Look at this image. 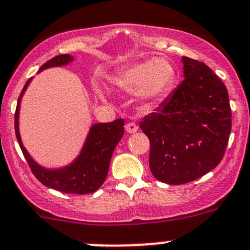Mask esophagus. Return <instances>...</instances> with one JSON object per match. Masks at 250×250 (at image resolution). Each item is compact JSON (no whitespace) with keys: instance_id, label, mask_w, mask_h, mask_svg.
Instances as JSON below:
<instances>
[{"instance_id":"obj_1","label":"esophagus","mask_w":250,"mask_h":250,"mask_svg":"<svg viewBox=\"0 0 250 250\" xmlns=\"http://www.w3.org/2000/svg\"><path fill=\"white\" fill-rule=\"evenodd\" d=\"M125 130H127L128 133H136L137 130H138V125L133 122L127 123V125H125Z\"/></svg>"}]
</instances>
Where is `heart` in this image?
Returning <instances> with one entry per match:
<instances>
[{
	"instance_id": "b5f03b06",
	"label": "heart",
	"mask_w": 250,
	"mask_h": 250,
	"mask_svg": "<svg viewBox=\"0 0 250 250\" xmlns=\"http://www.w3.org/2000/svg\"><path fill=\"white\" fill-rule=\"evenodd\" d=\"M175 80L174 67L164 58H153L127 67L112 78L116 88L136 92L142 101H156L167 94Z\"/></svg>"
}]
</instances>
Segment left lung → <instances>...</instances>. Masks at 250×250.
<instances>
[{
  "instance_id": "obj_1",
  "label": "left lung",
  "mask_w": 250,
  "mask_h": 250,
  "mask_svg": "<svg viewBox=\"0 0 250 250\" xmlns=\"http://www.w3.org/2000/svg\"><path fill=\"white\" fill-rule=\"evenodd\" d=\"M182 63L181 84L139 123L150 142V172L173 186L214 169L223 159L231 129L224 83L203 62L182 57Z\"/></svg>"
}]
</instances>
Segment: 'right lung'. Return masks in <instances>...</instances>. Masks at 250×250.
Instances as JSON below:
<instances>
[{"instance_id":"obj_1","label":"right lung","mask_w":250,"mask_h":250,"mask_svg":"<svg viewBox=\"0 0 250 250\" xmlns=\"http://www.w3.org/2000/svg\"><path fill=\"white\" fill-rule=\"evenodd\" d=\"M73 62L71 55H60L49 60L40 68L38 73L52 67H63ZM32 78L27 81L17 101L15 114V130L22 153L36 178L43 186L72 194L93 193L104 183L108 174L112 154L118 142L125 134V121L122 118L109 123H94L91 125L86 141L83 143L78 156L71 163L63 167L47 168L32 158L22 143L20 133V107L27 87Z\"/></svg>"}]
</instances>
